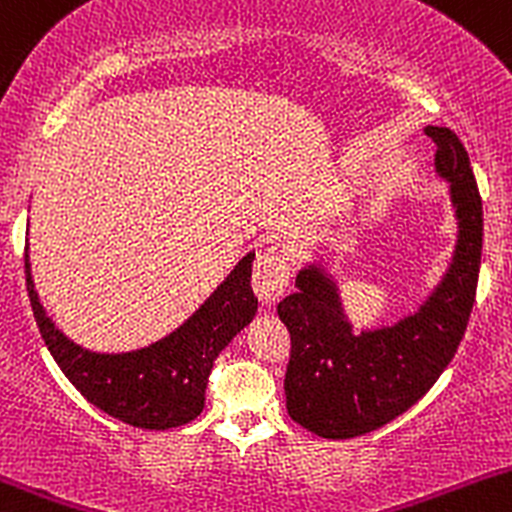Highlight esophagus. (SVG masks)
<instances>
[{"instance_id": "34e87169", "label": "esophagus", "mask_w": 512, "mask_h": 512, "mask_svg": "<svg viewBox=\"0 0 512 512\" xmlns=\"http://www.w3.org/2000/svg\"><path fill=\"white\" fill-rule=\"evenodd\" d=\"M291 268H288V249L286 246H271L263 251L254 263V291L263 303H276L283 291L288 288V278H291Z\"/></svg>"}]
</instances>
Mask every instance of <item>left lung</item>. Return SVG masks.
<instances>
[{
    "label": "left lung",
    "instance_id": "obj_1",
    "mask_svg": "<svg viewBox=\"0 0 512 512\" xmlns=\"http://www.w3.org/2000/svg\"><path fill=\"white\" fill-rule=\"evenodd\" d=\"M424 133L436 142V175L449 182L458 224L451 263L434 291L397 323L355 333L335 278L313 261L295 276L298 291L278 303V318L291 330L288 414L323 439L370 434L414 407L466 333L481 268V194L461 140L436 125Z\"/></svg>",
    "mask_w": 512,
    "mask_h": 512
}]
</instances>
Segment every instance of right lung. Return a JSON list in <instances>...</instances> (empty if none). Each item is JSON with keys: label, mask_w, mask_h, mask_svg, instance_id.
<instances>
[{"label": "right lung", "mask_w": 512, "mask_h": 512, "mask_svg": "<svg viewBox=\"0 0 512 512\" xmlns=\"http://www.w3.org/2000/svg\"><path fill=\"white\" fill-rule=\"evenodd\" d=\"M249 251L177 330L130 352H93L76 345L46 315L34 288L29 246L24 254L26 291L51 357L73 387L100 412L138 429H175L204 409L209 372L219 352L254 320Z\"/></svg>", "instance_id": "obj_1"}]
</instances>
